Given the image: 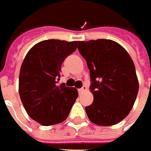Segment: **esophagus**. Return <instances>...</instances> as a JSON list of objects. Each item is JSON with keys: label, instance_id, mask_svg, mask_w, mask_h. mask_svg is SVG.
Here are the masks:
<instances>
[{"label": "esophagus", "instance_id": "esophagus-1", "mask_svg": "<svg viewBox=\"0 0 151 151\" xmlns=\"http://www.w3.org/2000/svg\"><path fill=\"white\" fill-rule=\"evenodd\" d=\"M86 89H87V88H86V86H82L81 88H80L78 91L80 93H82V92H84L86 90Z\"/></svg>", "mask_w": 151, "mask_h": 151}]
</instances>
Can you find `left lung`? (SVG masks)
Instances as JSON below:
<instances>
[{"label":"left lung","mask_w":151,"mask_h":151,"mask_svg":"<svg viewBox=\"0 0 151 151\" xmlns=\"http://www.w3.org/2000/svg\"><path fill=\"white\" fill-rule=\"evenodd\" d=\"M78 50L90 70L94 100L86 112L91 121L111 126L125 119L134 104L139 82L128 52L109 39L79 41Z\"/></svg>","instance_id":"8db88e82"}]
</instances>
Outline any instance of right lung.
<instances>
[{
	"label": "right lung",
	"mask_w": 151,
	"mask_h": 151,
	"mask_svg": "<svg viewBox=\"0 0 151 151\" xmlns=\"http://www.w3.org/2000/svg\"><path fill=\"white\" fill-rule=\"evenodd\" d=\"M77 41L50 39L27 54L19 75V95L29 117L44 126L62 123L78 97L77 90L57 84L61 65L77 48Z\"/></svg>",
	"instance_id": "1"
}]
</instances>
